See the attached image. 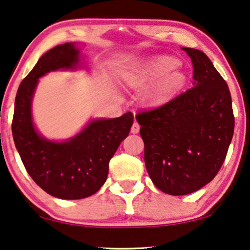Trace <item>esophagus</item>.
I'll list each match as a JSON object with an SVG mask.
<instances>
[{
  "label": "esophagus",
  "mask_w": 250,
  "mask_h": 250,
  "mask_svg": "<svg viewBox=\"0 0 250 250\" xmlns=\"http://www.w3.org/2000/svg\"><path fill=\"white\" fill-rule=\"evenodd\" d=\"M139 130H140V125L138 124L137 122H134L133 125H132V127H131V133L137 134L138 132H139Z\"/></svg>",
  "instance_id": "obj_1"
}]
</instances>
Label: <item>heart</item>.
I'll return each mask as SVG.
<instances>
[{
	"instance_id": "heart-1",
	"label": "heart",
	"mask_w": 250,
	"mask_h": 250,
	"mask_svg": "<svg viewBox=\"0 0 250 250\" xmlns=\"http://www.w3.org/2000/svg\"><path fill=\"white\" fill-rule=\"evenodd\" d=\"M180 66L181 61L176 58L160 55L137 64L127 73L125 81L132 88H139L160 79L155 88L148 94L150 103H159L180 91L186 84L184 73L175 70Z\"/></svg>"
}]
</instances>
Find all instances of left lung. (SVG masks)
Masks as SVG:
<instances>
[{
  "label": "left lung",
  "instance_id": "left-lung-1",
  "mask_svg": "<svg viewBox=\"0 0 250 250\" xmlns=\"http://www.w3.org/2000/svg\"><path fill=\"white\" fill-rule=\"evenodd\" d=\"M191 58L193 87L155 109L139 112L145 165L155 187L189 195L213 180L234 133L229 85L208 55L182 47Z\"/></svg>",
  "mask_w": 250,
  "mask_h": 250
}]
</instances>
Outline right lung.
<instances>
[{"label":"right lung","mask_w":250,"mask_h":250,"mask_svg":"<svg viewBox=\"0 0 250 250\" xmlns=\"http://www.w3.org/2000/svg\"><path fill=\"white\" fill-rule=\"evenodd\" d=\"M80 50L75 42L58 45L42 55L21 82L15 100L12 137L26 171L42 190L61 199L94 195L105 183L109 162L130 133L133 115L91 120L72 139L57 143L35 128L31 103L38 80L58 69H75Z\"/></svg>","instance_id":"add662e5"}]
</instances>
